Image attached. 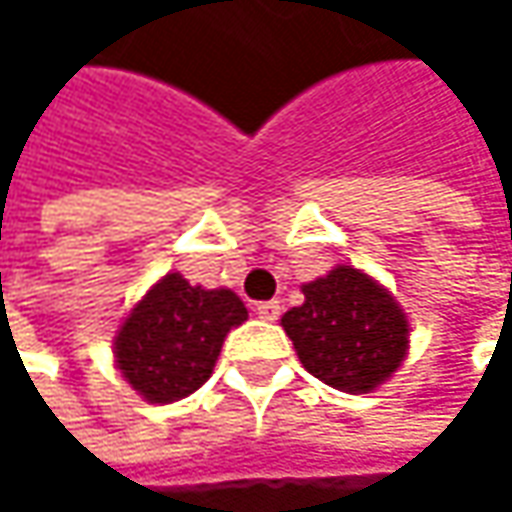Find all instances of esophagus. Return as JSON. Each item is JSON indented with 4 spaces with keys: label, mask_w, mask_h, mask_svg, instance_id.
Wrapping results in <instances>:
<instances>
[{
    "label": "esophagus",
    "mask_w": 512,
    "mask_h": 512,
    "mask_svg": "<svg viewBox=\"0 0 512 512\" xmlns=\"http://www.w3.org/2000/svg\"><path fill=\"white\" fill-rule=\"evenodd\" d=\"M255 314L260 320H278L281 317V302H275V299H269V302H257L255 305Z\"/></svg>",
    "instance_id": "obj_1"
}]
</instances>
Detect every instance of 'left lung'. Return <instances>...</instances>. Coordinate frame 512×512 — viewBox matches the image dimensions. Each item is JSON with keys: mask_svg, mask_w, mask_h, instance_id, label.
<instances>
[{"mask_svg": "<svg viewBox=\"0 0 512 512\" xmlns=\"http://www.w3.org/2000/svg\"><path fill=\"white\" fill-rule=\"evenodd\" d=\"M305 302L281 317L299 361L320 382L364 394L382 385L406 356L409 323L394 296L353 266L302 287Z\"/></svg>", "mask_w": 512, "mask_h": 512, "instance_id": "1", "label": "left lung"}]
</instances>
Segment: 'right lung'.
<instances>
[{"label":"right lung","mask_w":512,"mask_h":512,"mask_svg":"<svg viewBox=\"0 0 512 512\" xmlns=\"http://www.w3.org/2000/svg\"><path fill=\"white\" fill-rule=\"evenodd\" d=\"M246 317L237 293L192 287L171 272L118 329V367L145 400L174 403L207 382L225 335Z\"/></svg>","instance_id":"1"}]
</instances>
